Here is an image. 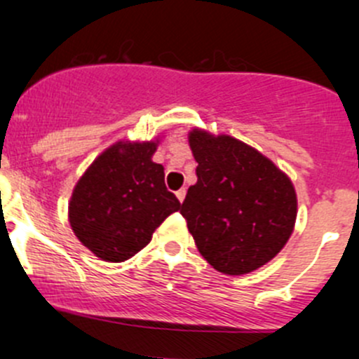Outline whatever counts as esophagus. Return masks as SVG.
I'll list each match as a JSON object with an SVG mask.
<instances>
[{
    "label": "esophagus",
    "mask_w": 359,
    "mask_h": 359,
    "mask_svg": "<svg viewBox=\"0 0 359 359\" xmlns=\"http://www.w3.org/2000/svg\"><path fill=\"white\" fill-rule=\"evenodd\" d=\"M175 196L180 203H184V199H186V189H179V191L175 192Z\"/></svg>",
    "instance_id": "34e87169"
}]
</instances>
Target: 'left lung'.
I'll list each match as a JSON object with an SVG mask.
<instances>
[{
	"label": "left lung",
	"mask_w": 359,
	"mask_h": 359,
	"mask_svg": "<svg viewBox=\"0 0 359 359\" xmlns=\"http://www.w3.org/2000/svg\"><path fill=\"white\" fill-rule=\"evenodd\" d=\"M198 182L180 215L204 259L223 274L259 269L293 233L297 192L286 173L249 144L203 129L189 133Z\"/></svg>",
	"instance_id": "1"
}]
</instances>
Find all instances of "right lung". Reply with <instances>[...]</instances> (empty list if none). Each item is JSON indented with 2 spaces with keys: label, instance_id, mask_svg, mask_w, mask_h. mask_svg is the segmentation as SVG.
Instances as JSON below:
<instances>
[{
  "label": "right lung",
  "instance_id": "1",
  "mask_svg": "<svg viewBox=\"0 0 359 359\" xmlns=\"http://www.w3.org/2000/svg\"><path fill=\"white\" fill-rule=\"evenodd\" d=\"M158 141L119 143L105 149L74 186L69 224L102 261L124 262L148 245L153 231L180 203L151 160Z\"/></svg>",
  "mask_w": 359,
  "mask_h": 359
}]
</instances>
